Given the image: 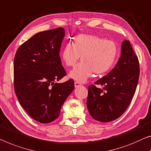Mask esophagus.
Instances as JSON below:
<instances>
[{"mask_svg":"<svg viewBox=\"0 0 151 151\" xmlns=\"http://www.w3.org/2000/svg\"><path fill=\"white\" fill-rule=\"evenodd\" d=\"M81 85V84L80 83L75 82V88H78V87H79Z\"/></svg>","mask_w":151,"mask_h":151,"instance_id":"obj_1","label":"esophagus"}]
</instances>
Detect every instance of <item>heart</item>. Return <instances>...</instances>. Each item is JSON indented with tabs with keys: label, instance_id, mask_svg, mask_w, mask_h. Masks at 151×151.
Segmentation results:
<instances>
[{
	"label": "heart",
	"instance_id": "1",
	"mask_svg": "<svg viewBox=\"0 0 151 151\" xmlns=\"http://www.w3.org/2000/svg\"><path fill=\"white\" fill-rule=\"evenodd\" d=\"M118 47L111 40L93 35H80L62 49L61 57L67 66H73L81 56L82 62L69 73L72 79L83 83L92 76L106 73L115 62Z\"/></svg>",
	"mask_w": 151,
	"mask_h": 151
}]
</instances>
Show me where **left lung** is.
Returning <instances> with one entry per match:
<instances>
[{
  "label": "left lung",
  "instance_id": "left-lung-1",
  "mask_svg": "<svg viewBox=\"0 0 151 151\" xmlns=\"http://www.w3.org/2000/svg\"><path fill=\"white\" fill-rule=\"evenodd\" d=\"M140 69L137 55L129 40L121 43V56L106 75L88 87L87 106L92 118L110 122L122 115L133 98L138 83Z\"/></svg>",
  "mask_w": 151,
  "mask_h": 151
}]
</instances>
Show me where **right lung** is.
Segmentation results:
<instances>
[{"instance_id": "right-lung-1", "label": "right lung", "mask_w": 151, "mask_h": 151, "mask_svg": "<svg viewBox=\"0 0 151 151\" xmlns=\"http://www.w3.org/2000/svg\"><path fill=\"white\" fill-rule=\"evenodd\" d=\"M65 30L40 32L18 48L14 58V88L20 105L41 123L55 120L75 88L73 79L55 83L66 75L60 51Z\"/></svg>"}]
</instances>
